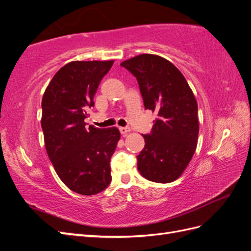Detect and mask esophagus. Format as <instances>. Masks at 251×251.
Masks as SVG:
<instances>
[{"mask_svg":"<svg viewBox=\"0 0 251 251\" xmlns=\"http://www.w3.org/2000/svg\"><path fill=\"white\" fill-rule=\"evenodd\" d=\"M119 131H120V133L123 134L124 136H126V135L127 134V132H130V127H127V126H120V127H119Z\"/></svg>","mask_w":251,"mask_h":251,"instance_id":"34e87169","label":"esophagus"}]
</instances>
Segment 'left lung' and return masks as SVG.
Instances as JSON below:
<instances>
[{"label": "left lung", "mask_w": 251, "mask_h": 251, "mask_svg": "<svg viewBox=\"0 0 251 251\" xmlns=\"http://www.w3.org/2000/svg\"><path fill=\"white\" fill-rule=\"evenodd\" d=\"M121 67L138 81L144 108L157 113L146 144L137 156L142 176L169 183L181 176L191 161L199 134L198 104L186 79L168 59L140 54Z\"/></svg>", "instance_id": "left-lung-1"}]
</instances>
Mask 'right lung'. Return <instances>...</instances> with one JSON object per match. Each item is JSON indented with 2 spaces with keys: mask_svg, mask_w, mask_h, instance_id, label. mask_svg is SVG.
Wrapping results in <instances>:
<instances>
[{
  "mask_svg": "<svg viewBox=\"0 0 251 251\" xmlns=\"http://www.w3.org/2000/svg\"><path fill=\"white\" fill-rule=\"evenodd\" d=\"M113 60L71 62L56 72L42 100L45 147L58 177L71 191L91 196L111 183V157L120 133L100 128L85 119Z\"/></svg>",
  "mask_w": 251,
  "mask_h": 251,
  "instance_id": "1",
  "label": "right lung"
}]
</instances>
